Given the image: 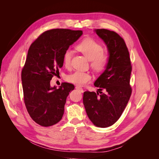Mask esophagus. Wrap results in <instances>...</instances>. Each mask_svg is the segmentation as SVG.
<instances>
[{"label": "esophagus", "instance_id": "1", "mask_svg": "<svg viewBox=\"0 0 159 159\" xmlns=\"http://www.w3.org/2000/svg\"><path fill=\"white\" fill-rule=\"evenodd\" d=\"M75 89H78V90H79L80 91H81V92H84V89H83V88H81V87H80V86H76V87H75Z\"/></svg>", "mask_w": 159, "mask_h": 159}]
</instances>
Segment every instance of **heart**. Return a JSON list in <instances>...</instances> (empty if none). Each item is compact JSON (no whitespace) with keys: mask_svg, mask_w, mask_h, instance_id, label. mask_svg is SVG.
I'll list each match as a JSON object with an SVG mask.
<instances>
[{"mask_svg":"<svg viewBox=\"0 0 159 159\" xmlns=\"http://www.w3.org/2000/svg\"><path fill=\"white\" fill-rule=\"evenodd\" d=\"M76 49L91 61V66L98 71L105 69L108 64V55L103 52L102 45L93 38H86L76 46ZM73 52L70 49L66 50L63 56V62L66 67H69ZM92 76L88 73L81 70H76L66 77V80L78 86L87 84L91 81Z\"/></svg>","mask_w":159,"mask_h":159,"instance_id":"heart-1","label":"heart"}]
</instances>
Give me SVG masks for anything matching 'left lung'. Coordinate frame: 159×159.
Instances as JSON below:
<instances>
[{
    "mask_svg": "<svg viewBox=\"0 0 159 159\" xmlns=\"http://www.w3.org/2000/svg\"><path fill=\"white\" fill-rule=\"evenodd\" d=\"M107 46L109 60L105 71L94 83L97 93H84L83 103L89 119L95 126H111L121 117L131 97L130 78L132 70L129 53L124 40L107 29H95ZM104 89L105 94L100 92Z\"/></svg>",
    "mask_w": 159,
    "mask_h": 159,
    "instance_id": "1",
    "label": "left lung"
}]
</instances>
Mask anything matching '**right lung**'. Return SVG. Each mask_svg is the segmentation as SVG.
<instances>
[{"instance_id":"add662e5","label":"right lung","mask_w":159,"mask_h":159,"mask_svg":"<svg viewBox=\"0 0 159 159\" xmlns=\"http://www.w3.org/2000/svg\"><path fill=\"white\" fill-rule=\"evenodd\" d=\"M81 30L52 29L42 33L30 45L21 78L24 101L31 118L43 127L58 123L64 113L66 98L74 85L63 83L51 87L52 77L63 66V56L82 35Z\"/></svg>"}]
</instances>
